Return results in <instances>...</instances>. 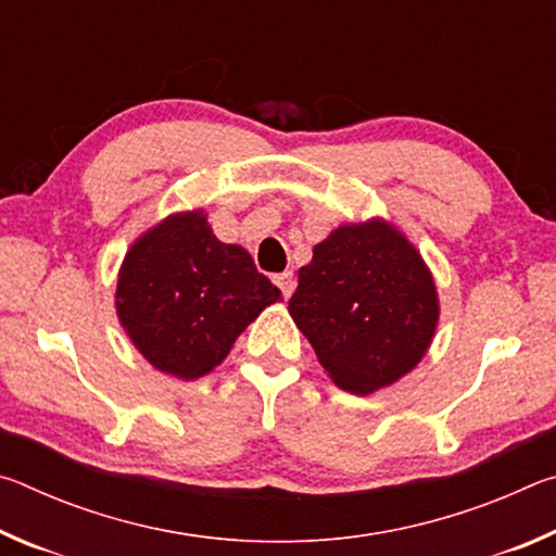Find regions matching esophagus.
Returning a JSON list of instances; mask_svg holds the SVG:
<instances>
[{"label": "esophagus", "mask_w": 556, "mask_h": 556, "mask_svg": "<svg viewBox=\"0 0 556 556\" xmlns=\"http://www.w3.org/2000/svg\"><path fill=\"white\" fill-rule=\"evenodd\" d=\"M275 285L279 287L281 294H285V299H289L291 291H294V287H296V281H294V275H291V271H281V275L275 277Z\"/></svg>", "instance_id": "esophagus-1"}]
</instances>
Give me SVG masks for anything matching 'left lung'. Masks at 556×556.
<instances>
[{
    "mask_svg": "<svg viewBox=\"0 0 556 556\" xmlns=\"http://www.w3.org/2000/svg\"><path fill=\"white\" fill-rule=\"evenodd\" d=\"M434 277L407 235L382 218L348 223L299 269L289 314L338 388L372 394L412 372L439 324Z\"/></svg>",
    "mask_w": 556,
    "mask_h": 556,
    "instance_id": "1",
    "label": "left lung"
}]
</instances>
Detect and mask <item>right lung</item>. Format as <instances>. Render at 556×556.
I'll return each mask as SVG.
<instances>
[{
	"mask_svg": "<svg viewBox=\"0 0 556 556\" xmlns=\"http://www.w3.org/2000/svg\"><path fill=\"white\" fill-rule=\"evenodd\" d=\"M281 291L250 252L220 242L203 208L166 215L122 260L117 318L159 372L199 380L228 357L238 336Z\"/></svg>",
	"mask_w": 556,
	"mask_h": 556,
	"instance_id": "right-lung-1",
	"label": "right lung"
}]
</instances>
